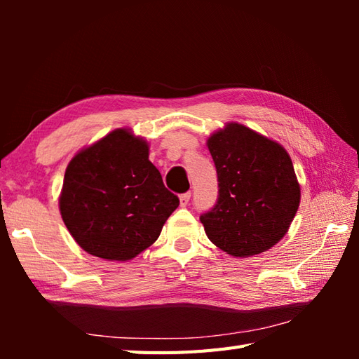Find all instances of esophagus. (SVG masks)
Listing matches in <instances>:
<instances>
[{"mask_svg":"<svg viewBox=\"0 0 359 359\" xmlns=\"http://www.w3.org/2000/svg\"><path fill=\"white\" fill-rule=\"evenodd\" d=\"M180 207H187L188 205V202H189V199H191V193H184V194H180Z\"/></svg>","mask_w":359,"mask_h":359,"instance_id":"34e87169","label":"esophagus"}]
</instances>
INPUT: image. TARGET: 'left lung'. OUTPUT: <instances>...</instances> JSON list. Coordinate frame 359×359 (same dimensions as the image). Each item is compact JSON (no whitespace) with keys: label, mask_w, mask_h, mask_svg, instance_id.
Wrapping results in <instances>:
<instances>
[{"label":"left lung","mask_w":359,"mask_h":359,"mask_svg":"<svg viewBox=\"0 0 359 359\" xmlns=\"http://www.w3.org/2000/svg\"><path fill=\"white\" fill-rule=\"evenodd\" d=\"M219 196L201 215L208 239L225 253L248 257L284 238L301 201L292 158L279 143L239 123L208 139Z\"/></svg>","instance_id":"1"}]
</instances>
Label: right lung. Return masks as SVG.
I'll return each instance as SVG.
<instances>
[{
    "label": "right lung",
    "mask_w": 359,
    "mask_h": 359,
    "mask_svg": "<svg viewBox=\"0 0 359 359\" xmlns=\"http://www.w3.org/2000/svg\"><path fill=\"white\" fill-rule=\"evenodd\" d=\"M148 156L147 142L116 129L67 165L60 212L89 255L129 261L157 241L179 207Z\"/></svg>",
    "instance_id": "right-lung-1"
}]
</instances>
